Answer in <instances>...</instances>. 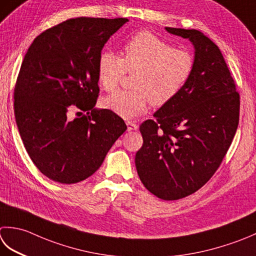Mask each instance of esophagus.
<instances>
[{"label": "esophagus", "mask_w": 256, "mask_h": 256, "mask_svg": "<svg viewBox=\"0 0 256 256\" xmlns=\"http://www.w3.org/2000/svg\"><path fill=\"white\" fill-rule=\"evenodd\" d=\"M126 125H128V131H133V130H136L138 128V124H135V123H133L131 121H128Z\"/></svg>", "instance_id": "obj_1"}]
</instances>
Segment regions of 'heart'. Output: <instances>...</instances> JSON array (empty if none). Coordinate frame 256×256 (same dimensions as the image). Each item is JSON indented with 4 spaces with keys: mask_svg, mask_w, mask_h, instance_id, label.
I'll list each match as a JSON object with an SVG mask.
<instances>
[{
    "mask_svg": "<svg viewBox=\"0 0 256 256\" xmlns=\"http://www.w3.org/2000/svg\"><path fill=\"white\" fill-rule=\"evenodd\" d=\"M123 54L104 50L98 60L101 86L113 92L128 72L135 73L132 91H118L105 98L104 106L125 120L148 111L151 103L163 106L175 98L194 71L193 55L176 50L151 32H140L124 44Z\"/></svg>",
    "mask_w": 256,
    "mask_h": 256,
    "instance_id": "b5f03b06",
    "label": "heart"
}]
</instances>
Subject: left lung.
<instances>
[{
	"mask_svg": "<svg viewBox=\"0 0 256 256\" xmlns=\"http://www.w3.org/2000/svg\"><path fill=\"white\" fill-rule=\"evenodd\" d=\"M194 46V71L176 98L140 126L135 166L143 185L165 201L201 188L216 172L236 132L240 94L224 58L198 30L165 28Z\"/></svg>",
	"mask_w": 256,
	"mask_h": 256,
	"instance_id": "8db88e82",
	"label": "left lung"
}]
</instances>
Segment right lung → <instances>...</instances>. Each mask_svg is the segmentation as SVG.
Masks as SVG:
<instances>
[{
  "label": "right lung",
  "mask_w": 256,
  "mask_h": 256,
  "mask_svg": "<svg viewBox=\"0 0 256 256\" xmlns=\"http://www.w3.org/2000/svg\"><path fill=\"white\" fill-rule=\"evenodd\" d=\"M126 22L70 18L35 38L25 54L14 88L15 121L28 156L52 181L91 176L126 131L118 114L94 108L98 56Z\"/></svg>",
  "instance_id": "right-lung-1"
}]
</instances>
